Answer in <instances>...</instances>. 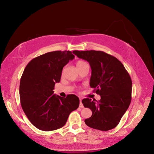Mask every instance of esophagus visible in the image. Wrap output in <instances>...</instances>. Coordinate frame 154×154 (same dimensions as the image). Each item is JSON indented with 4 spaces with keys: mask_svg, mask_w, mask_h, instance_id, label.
Masks as SVG:
<instances>
[{
    "mask_svg": "<svg viewBox=\"0 0 154 154\" xmlns=\"http://www.w3.org/2000/svg\"><path fill=\"white\" fill-rule=\"evenodd\" d=\"M80 108H83V105L82 103V100H80Z\"/></svg>",
    "mask_w": 154,
    "mask_h": 154,
    "instance_id": "1",
    "label": "esophagus"
}]
</instances>
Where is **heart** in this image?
I'll return each mask as SVG.
<instances>
[{
	"label": "heart",
	"instance_id": "obj_1",
	"mask_svg": "<svg viewBox=\"0 0 154 154\" xmlns=\"http://www.w3.org/2000/svg\"><path fill=\"white\" fill-rule=\"evenodd\" d=\"M86 64H87V63L83 61V60H78V61L76 62V66H77V67H82Z\"/></svg>",
	"mask_w": 154,
	"mask_h": 154
}]
</instances>
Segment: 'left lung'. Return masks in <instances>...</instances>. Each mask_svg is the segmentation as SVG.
Returning a JSON list of instances; mask_svg holds the SVG:
<instances>
[{"mask_svg": "<svg viewBox=\"0 0 154 154\" xmlns=\"http://www.w3.org/2000/svg\"><path fill=\"white\" fill-rule=\"evenodd\" d=\"M72 53L89 63L92 69L90 86L101 96L98 101L89 98L82 101L92 112L91 118L85 119V124L101 131L114 128L131 102L132 82L128 72L118 59L103 51Z\"/></svg>", "mask_w": 154, "mask_h": 154, "instance_id": "1", "label": "left lung"}]
</instances>
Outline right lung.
I'll list each match as a JSON object with an SVG mask.
<instances>
[{"mask_svg":"<svg viewBox=\"0 0 154 154\" xmlns=\"http://www.w3.org/2000/svg\"><path fill=\"white\" fill-rule=\"evenodd\" d=\"M74 55L69 51H56L37 57L27 65L20 78L22 108L36 128L51 131L66 125L70 113L76 110L80 100L74 94L62 97L54 94L63 67Z\"/></svg>","mask_w":154,"mask_h":154,"instance_id":"add662e5","label":"right lung"}]
</instances>
